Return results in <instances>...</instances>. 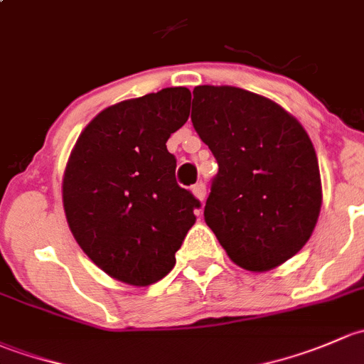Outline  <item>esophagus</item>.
I'll list each match as a JSON object with an SVG mask.
<instances>
[{"label":"esophagus","mask_w":364,"mask_h":364,"mask_svg":"<svg viewBox=\"0 0 364 364\" xmlns=\"http://www.w3.org/2000/svg\"><path fill=\"white\" fill-rule=\"evenodd\" d=\"M191 191H193V194H194V196H196L200 201H205V198H207V187H205L203 182L194 183L193 189H191Z\"/></svg>","instance_id":"obj_1"}]
</instances>
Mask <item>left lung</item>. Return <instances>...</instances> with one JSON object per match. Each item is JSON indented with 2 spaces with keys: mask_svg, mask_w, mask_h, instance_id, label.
Here are the masks:
<instances>
[{
  "mask_svg": "<svg viewBox=\"0 0 364 364\" xmlns=\"http://www.w3.org/2000/svg\"><path fill=\"white\" fill-rule=\"evenodd\" d=\"M191 121L219 164L205 223L235 264L268 272L309 242L322 203L316 149L275 101L198 85Z\"/></svg>",
  "mask_w": 364,
  "mask_h": 364,
  "instance_id": "left-lung-1",
  "label": "left lung"
}]
</instances>
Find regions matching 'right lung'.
Masks as SVG:
<instances>
[{
  "label": "right lung",
  "mask_w": 364,
  "mask_h": 364,
  "mask_svg": "<svg viewBox=\"0 0 364 364\" xmlns=\"http://www.w3.org/2000/svg\"><path fill=\"white\" fill-rule=\"evenodd\" d=\"M191 91L168 87L100 112L78 136L63 177L66 220L105 273L151 286L175 266L200 201L175 181L166 149L189 117Z\"/></svg>",
  "instance_id": "obj_1"
}]
</instances>
